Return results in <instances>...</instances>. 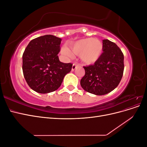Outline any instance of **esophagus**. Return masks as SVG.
<instances>
[{"instance_id": "34e87169", "label": "esophagus", "mask_w": 147, "mask_h": 147, "mask_svg": "<svg viewBox=\"0 0 147 147\" xmlns=\"http://www.w3.org/2000/svg\"><path fill=\"white\" fill-rule=\"evenodd\" d=\"M77 66H78V65L76 63H74L73 65H72V70L74 71L75 69H76V67H77Z\"/></svg>"}]
</instances>
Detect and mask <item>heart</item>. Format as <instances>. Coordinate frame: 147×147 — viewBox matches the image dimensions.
Here are the masks:
<instances>
[{
	"label": "heart",
	"instance_id": "1",
	"mask_svg": "<svg viewBox=\"0 0 147 147\" xmlns=\"http://www.w3.org/2000/svg\"><path fill=\"white\" fill-rule=\"evenodd\" d=\"M69 49L61 48V53L67 57H72V52L79 55L80 59L86 64L94 63L100 57L103 51V44L98 39L92 38H82L68 44Z\"/></svg>",
	"mask_w": 147,
	"mask_h": 147
}]
</instances>
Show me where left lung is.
Masks as SVG:
<instances>
[{"instance_id":"left-lung-1","label":"left lung","mask_w":147,"mask_h":147,"mask_svg":"<svg viewBox=\"0 0 147 147\" xmlns=\"http://www.w3.org/2000/svg\"><path fill=\"white\" fill-rule=\"evenodd\" d=\"M103 53L92 65L83 67L85 75L80 84L86 91L95 95H104L119 84L124 71V55L115 43L102 40Z\"/></svg>"}]
</instances>
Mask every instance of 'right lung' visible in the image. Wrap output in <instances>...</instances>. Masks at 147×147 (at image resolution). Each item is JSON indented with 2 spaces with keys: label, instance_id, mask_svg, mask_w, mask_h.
Returning <instances> with one entry per match:
<instances>
[{
  "label": "right lung",
  "instance_id": "right-lung-1",
  "mask_svg": "<svg viewBox=\"0 0 147 147\" xmlns=\"http://www.w3.org/2000/svg\"><path fill=\"white\" fill-rule=\"evenodd\" d=\"M61 38L45 35L31 40L23 55V72L29 87L38 93L53 92L61 85L72 64L63 63L57 56Z\"/></svg>",
  "mask_w": 147,
  "mask_h": 147
}]
</instances>
